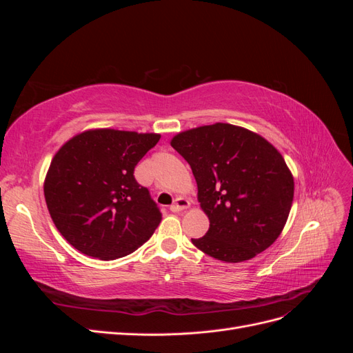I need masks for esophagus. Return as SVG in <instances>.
<instances>
[{"label": "esophagus", "mask_w": 353, "mask_h": 353, "mask_svg": "<svg viewBox=\"0 0 353 353\" xmlns=\"http://www.w3.org/2000/svg\"><path fill=\"white\" fill-rule=\"evenodd\" d=\"M190 200H187V199H184V197H178L175 201H174V205L170 206V210L172 212H181V210H184V209H187V208H190Z\"/></svg>", "instance_id": "1"}]
</instances>
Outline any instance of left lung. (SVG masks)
I'll use <instances>...</instances> for the list:
<instances>
[{
    "label": "left lung",
    "instance_id": "1",
    "mask_svg": "<svg viewBox=\"0 0 353 353\" xmlns=\"http://www.w3.org/2000/svg\"><path fill=\"white\" fill-rule=\"evenodd\" d=\"M170 145L191 166L200 208L210 222L206 236L191 239L197 249L237 263L279 239L292 209L294 181L270 141L218 122L179 132Z\"/></svg>",
    "mask_w": 353,
    "mask_h": 353
}]
</instances>
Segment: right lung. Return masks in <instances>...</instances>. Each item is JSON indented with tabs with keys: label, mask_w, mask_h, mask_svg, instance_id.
I'll return each instance as SVG.
<instances>
[{
	"label": "right lung",
	"mask_w": 353,
	"mask_h": 353,
	"mask_svg": "<svg viewBox=\"0 0 353 353\" xmlns=\"http://www.w3.org/2000/svg\"><path fill=\"white\" fill-rule=\"evenodd\" d=\"M160 140L110 128L72 137L51 160L44 196L52 222L81 253L113 261L135 252L162 213L134 169Z\"/></svg>",
	"instance_id": "right-lung-1"
}]
</instances>
